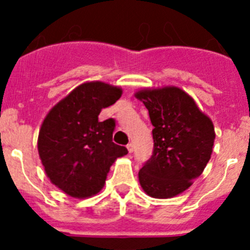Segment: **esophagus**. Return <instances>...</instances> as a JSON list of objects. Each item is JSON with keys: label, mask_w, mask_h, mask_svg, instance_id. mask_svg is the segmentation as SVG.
<instances>
[{"label": "esophagus", "mask_w": 250, "mask_h": 250, "mask_svg": "<svg viewBox=\"0 0 250 250\" xmlns=\"http://www.w3.org/2000/svg\"><path fill=\"white\" fill-rule=\"evenodd\" d=\"M126 147H127V150H129V152L134 151V144H132V143H129Z\"/></svg>", "instance_id": "1"}]
</instances>
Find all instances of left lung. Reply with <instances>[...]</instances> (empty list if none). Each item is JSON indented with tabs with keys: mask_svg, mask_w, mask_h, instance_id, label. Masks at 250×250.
Here are the masks:
<instances>
[{
	"mask_svg": "<svg viewBox=\"0 0 250 250\" xmlns=\"http://www.w3.org/2000/svg\"><path fill=\"white\" fill-rule=\"evenodd\" d=\"M149 110L154 151L139 171L143 190L167 199L182 194L207 167L213 152L214 125L190 95L175 86L135 94Z\"/></svg>",
	"mask_w": 250,
	"mask_h": 250,
	"instance_id": "left-lung-1",
	"label": "left lung"
}]
</instances>
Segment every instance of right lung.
Listing matches in <instances>:
<instances>
[{
  "label": "right lung",
  "instance_id": "1",
  "mask_svg": "<svg viewBox=\"0 0 250 250\" xmlns=\"http://www.w3.org/2000/svg\"><path fill=\"white\" fill-rule=\"evenodd\" d=\"M123 90L101 81L81 83L46 115L37 149L46 175L74 198H89L105 184L110 167L127 149L112 143L114 119L99 121L101 110Z\"/></svg>",
  "mask_w": 250,
  "mask_h": 250
}]
</instances>
